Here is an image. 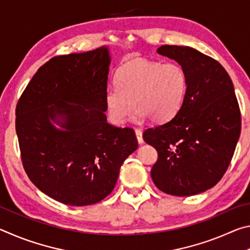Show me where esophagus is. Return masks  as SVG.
<instances>
[{
    "instance_id": "1",
    "label": "esophagus",
    "mask_w": 250,
    "mask_h": 250,
    "mask_svg": "<svg viewBox=\"0 0 250 250\" xmlns=\"http://www.w3.org/2000/svg\"><path fill=\"white\" fill-rule=\"evenodd\" d=\"M135 132V137H137V140L139 145H142L143 143V138H142V131L139 130V129H135L134 130Z\"/></svg>"
}]
</instances>
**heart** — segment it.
I'll return each instance as SVG.
<instances>
[{
    "label": "heart",
    "instance_id": "obj_1",
    "mask_svg": "<svg viewBox=\"0 0 250 250\" xmlns=\"http://www.w3.org/2000/svg\"><path fill=\"white\" fill-rule=\"evenodd\" d=\"M186 90L188 76L180 65L133 58L120 67L117 86L105 89V111L112 124L122 125L137 105L138 118L161 124L176 115Z\"/></svg>",
    "mask_w": 250,
    "mask_h": 250
}]
</instances>
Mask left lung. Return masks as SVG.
<instances>
[{
    "instance_id": "obj_1",
    "label": "left lung",
    "mask_w": 250,
    "mask_h": 250,
    "mask_svg": "<svg viewBox=\"0 0 250 250\" xmlns=\"http://www.w3.org/2000/svg\"><path fill=\"white\" fill-rule=\"evenodd\" d=\"M158 54L179 62L188 90L170 121L143 133L158 151L151 177L164 193L195 195L221 181L234 155L242 129L234 84L217 61L188 46L163 45Z\"/></svg>"
}]
</instances>
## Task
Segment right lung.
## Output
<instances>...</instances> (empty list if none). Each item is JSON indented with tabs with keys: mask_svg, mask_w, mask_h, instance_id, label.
I'll return each mask as SVG.
<instances>
[{
	"mask_svg": "<svg viewBox=\"0 0 250 250\" xmlns=\"http://www.w3.org/2000/svg\"><path fill=\"white\" fill-rule=\"evenodd\" d=\"M110 62L107 46L54 57L37 70L16 105L25 172L62 204L103 201L138 149L134 131L109 125L104 115Z\"/></svg>",
	"mask_w": 250,
	"mask_h": 250,
	"instance_id": "right-lung-1",
	"label": "right lung"
}]
</instances>
